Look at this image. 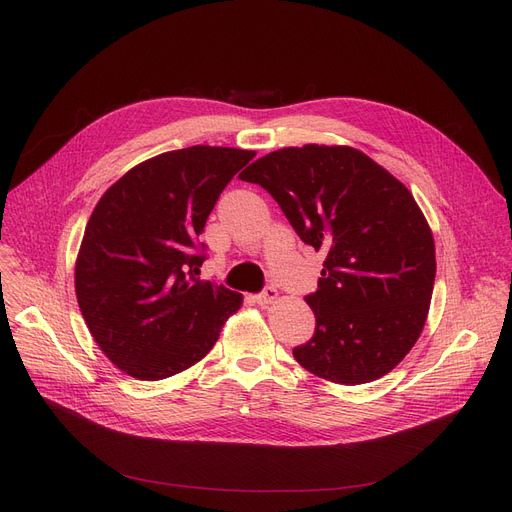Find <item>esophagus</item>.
Instances as JSON below:
<instances>
[{"label":"esophagus","instance_id":"obj_1","mask_svg":"<svg viewBox=\"0 0 512 512\" xmlns=\"http://www.w3.org/2000/svg\"><path fill=\"white\" fill-rule=\"evenodd\" d=\"M278 299V290L274 288V286H265L257 297H255V301L259 303V305H270V303H274Z\"/></svg>","mask_w":512,"mask_h":512}]
</instances>
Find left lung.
Returning <instances> with one entry per match:
<instances>
[{"mask_svg": "<svg viewBox=\"0 0 512 512\" xmlns=\"http://www.w3.org/2000/svg\"><path fill=\"white\" fill-rule=\"evenodd\" d=\"M238 178L263 186L305 245L326 253L305 297L315 334L294 359L344 386L392 371L425 326L436 278L434 236L409 188L342 145L278 149Z\"/></svg>", "mask_w": 512, "mask_h": 512, "instance_id": "1", "label": "left lung"}]
</instances>
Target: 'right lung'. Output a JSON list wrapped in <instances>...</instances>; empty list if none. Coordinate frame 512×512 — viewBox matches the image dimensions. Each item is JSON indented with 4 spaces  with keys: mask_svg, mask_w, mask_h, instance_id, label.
I'll list each match as a JSON object with an SVG mask.
<instances>
[{
    "mask_svg": "<svg viewBox=\"0 0 512 512\" xmlns=\"http://www.w3.org/2000/svg\"><path fill=\"white\" fill-rule=\"evenodd\" d=\"M255 151L195 145L128 170L95 205L74 286L105 357L157 382L201 361L242 294L199 280V236L220 193Z\"/></svg>",
    "mask_w": 512,
    "mask_h": 512,
    "instance_id": "obj_1",
    "label": "right lung"
}]
</instances>
